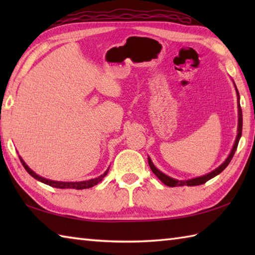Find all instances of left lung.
<instances>
[{"mask_svg": "<svg viewBox=\"0 0 255 255\" xmlns=\"http://www.w3.org/2000/svg\"><path fill=\"white\" fill-rule=\"evenodd\" d=\"M234 85L236 88V92H237V97H238V134H237V138H236V141L234 143V147H232L231 151L229 155L227 156V159L221 163L217 169H215L214 171H211L209 173H207V174L205 175H202V176H198V177H194V178H189V180H183V181H180V180H176V178H173L169 175L164 174L163 172H161L160 170H158L155 167V165L153 164V162L151 161L150 156H148V162H149V165H150V169L151 171H152L155 176L159 178V180L164 183L165 185L170 186V187H175V186H184V185H187V186H196V185H200V184H204L207 181H209L210 178H213L215 176H217L218 174H220L221 172H223L227 166H228V164L230 163L231 159L234 158V154L236 152L237 150V147H238V143H239V140L241 138V134H242V110H241V106H240V95H239V92H238V89L237 86L234 82Z\"/></svg>", "mask_w": 255, "mask_h": 255, "instance_id": "8db88e82", "label": "left lung"}]
</instances>
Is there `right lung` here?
I'll list each match as a JSON object with an SVG mask.
<instances>
[{
	"label": "right lung",
	"instance_id": "right-lung-1",
	"mask_svg": "<svg viewBox=\"0 0 255 255\" xmlns=\"http://www.w3.org/2000/svg\"><path fill=\"white\" fill-rule=\"evenodd\" d=\"M19 160L21 162V164L25 167V170L29 173V174L36 178L37 181H39L44 184H47V185L52 186V187H56V188H73V189H84V188H90V187H93L95 186L96 184H99L103 178L106 176V174L108 173V170H110V166H108V169L103 173L102 175L97 176L95 178H91L89 181H82V182H59V181H52V180H48V178L42 177L40 175L36 174V173L32 171L30 167L25 163V161L21 159V156L19 155Z\"/></svg>",
	"mask_w": 255,
	"mask_h": 255
}]
</instances>
